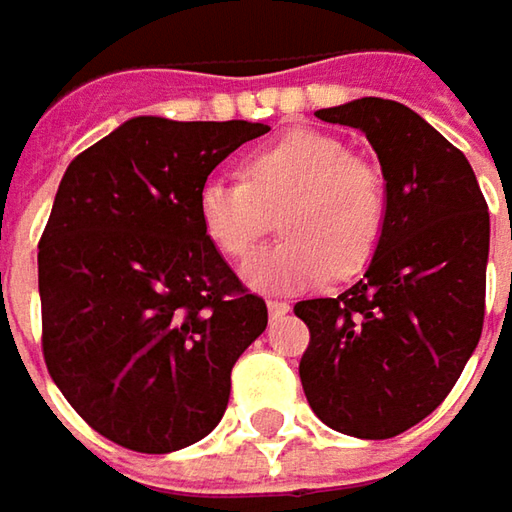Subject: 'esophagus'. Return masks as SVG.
Instances as JSON below:
<instances>
[{"mask_svg": "<svg viewBox=\"0 0 512 512\" xmlns=\"http://www.w3.org/2000/svg\"><path fill=\"white\" fill-rule=\"evenodd\" d=\"M287 310H290L287 302H279V299H270V302H267V313H270V319H282Z\"/></svg>", "mask_w": 512, "mask_h": 512, "instance_id": "1", "label": "esophagus"}]
</instances>
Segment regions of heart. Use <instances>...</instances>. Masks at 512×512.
Masks as SVG:
<instances>
[{"label": "heart", "mask_w": 512, "mask_h": 512, "mask_svg": "<svg viewBox=\"0 0 512 512\" xmlns=\"http://www.w3.org/2000/svg\"><path fill=\"white\" fill-rule=\"evenodd\" d=\"M279 210L285 239L247 259V285L259 293H299L330 273L350 276L382 239L384 173L333 133L293 130L250 153L242 179L213 176L199 190L202 230L227 259L247 256Z\"/></svg>", "instance_id": "b5f03b06"}]
</instances>
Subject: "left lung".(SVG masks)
<instances>
[{
	"label": "left lung",
	"mask_w": 512,
	"mask_h": 512,
	"mask_svg": "<svg viewBox=\"0 0 512 512\" xmlns=\"http://www.w3.org/2000/svg\"><path fill=\"white\" fill-rule=\"evenodd\" d=\"M316 116L367 136L387 219L356 285L293 307L310 330L299 376L327 427L393 439L444 402L482 339L490 213L462 150L419 113L364 96Z\"/></svg>",
	"instance_id": "left-lung-1"
}]
</instances>
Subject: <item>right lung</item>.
<instances>
[{"label":"right lung","mask_w":512,"mask_h":512,"mask_svg":"<svg viewBox=\"0 0 512 512\" xmlns=\"http://www.w3.org/2000/svg\"><path fill=\"white\" fill-rule=\"evenodd\" d=\"M262 122L136 116L65 170L39 239L42 353L110 442L170 453L225 416L230 370L267 305L199 222V190Z\"/></svg>","instance_id":"add662e5"}]
</instances>
